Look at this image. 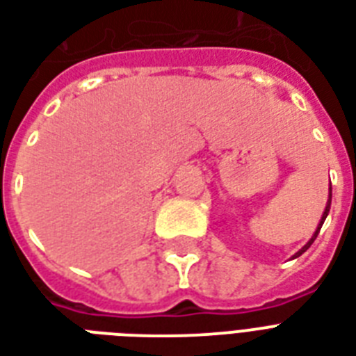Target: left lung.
I'll return each mask as SVG.
<instances>
[{"label": "left lung", "instance_id": "1", "mask_svg": "<svg viewBox=\"0 0 356 356\" xmlns=\"http://www.w3.org/2000/svg\"><path fill=\"white\" fill-rule=\"evenodd\" d=\"M330 198H332V189H330L329 191V200H327V206H325V211H323V217H321V222H319V227H318V230H316V234H314L312 236V239H310V241H308L307 245H305V247H302L301 250H299V252H297L296 254V258L297 256H301L302 252H305V250L308 249V247H310V245L314 243V239L318 238V234H319V230H321V227H323V222H325V219H327V216H329V209H330Z\"/></svg>", "mask_w": 356, "mask_h": 356}]
</instances>
